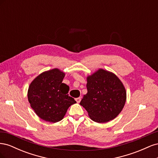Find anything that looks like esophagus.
<instances>
[{"label":"esophagus","instance_id":"obj_1","mask_svg":"<svg viewBox=\"0 0 158 158\" xmlns=\"http://www.w3.org/2000/svg\"><path fill=\"white\" fill-rule=\"evenodd\" d=\"M75 99H76V102H77V103H80V101H81V98H76Z\"/></svg>","mask_w":158,"mask_h":158}]
</instances>
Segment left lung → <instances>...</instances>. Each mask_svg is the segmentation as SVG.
Returning <instances> with one entry per match:
<instances>
[{"instance_id": "1", "label": "left lung", "mask_w": 158, "mask_h": 158, "mask_svg": "<svg viewBox=\"0 0 158 158\" xmlns=\"http://www.w3.org/2000/svg\"><path fill=\"white\" fill-rule=\"evenodd\" d=\"M88 92L80 104L92 121L104 123L116 118L127 99L125 86L114 73L99 69L87 76Z\"/></svg>"}]
</instances>
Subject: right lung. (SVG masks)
<instances>
[{
  "label": "right lung",
  "instance_id": "add662e5",
  "mask_svg": "<svg viewBox=\"0 0 158 158\" xmlns=\"http://www.w3.org/2000/svg\"><path fill=\"white\" fill-rule=\"evenodd\" d=\"M65 73L59 69L38 75L29 85L27 99L37 115L49 123L61 121L69 107L76 103L69 96V86L63 83Z\"/></svg>",
  "mask_w": 158,
  "mask_h": 158
}]
</instances>
